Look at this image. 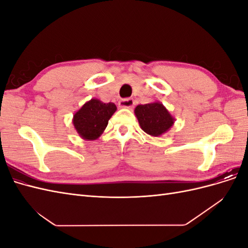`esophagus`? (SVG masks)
Masks as SVG:
<instances>
[{"instance_id":"34e87169","label":"esophagus","mask_w":248,"mask_h":248,"mask_svg":"<svg viewBox=\"0 0 248 248\" xmlns=\"http://www.w3.org/2000/svg\"><path fill=\"white\" fill-rule=\"evenodd\" d=\"M133 104H134L133 99L125 98V99H122L121 101H120L119 106H120V108H130L133 107Z\"/></svg>"}]
</instances>
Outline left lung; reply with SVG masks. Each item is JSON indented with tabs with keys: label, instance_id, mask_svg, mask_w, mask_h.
I'll return each mask as SVG.
<instances>
[{
	"label": "left lung",
	"instance_id": "1",
	"mask_svg": "<svg viewBox=\"0 0 248 248\" xmlns=\"http://www.w3.org/2000/svg\"><path fill=\"white\" fill-rule=\"evenodd\" d=\"M140 128L151 137H160L169 131L175 123V118L159 101L140 104L134 108Z\"/></svg>",
	"mask_w": 248,
	"mask_h": 248
}]
</instances>
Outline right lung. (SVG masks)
Here are the masks:
<instances>
[{"mask_svg": "<svg viewBox=\"0 0 248 248\" xmlns=\"http://www.w3.org/2000/svg\"><path fill=\"white\" fill-rule=\"evenodd\" d=\"M115 103H104L92 98L87 101L78 111L74 112L72 124L78 136L87 140L98 139L108 124V120L115 114Z\"/></svg>", "mask_w": 248, "mask_h": 248, "instance_id": "1", "label": "right lung"}]
</instances>
